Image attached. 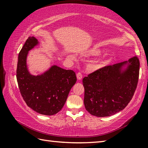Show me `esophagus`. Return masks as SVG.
Segmentation results:
<instances>
[{
	"instance_id": "obj_1",
	"label": "esophagus",
	"mask_w": 148,
	"mask_h": 148,
	"mask_svg": "<svg viewBox=\"0 0 148 148\" xmlns=\"http://www.w3.org/2000/svg\"><path fill=\"white\" fill-rule=\"evenodd\" d=\"M76 76H77V78L78 80H81L82 79V74L81 72H78V73L77 74Z\"/></svg>"
}]
</instances>
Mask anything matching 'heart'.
<instances>
[{
    "label": "heart",
    "mask_w": 148,
    "mask_h": 148,
    "mask_svg": "<svg viewBox=\"0 0 148 148\" xmlns=\"http://www.w3.org/2000/svg\"><path fill=\"white\" fill-rule=\"evenodd\" d=\"M89 53L93 56H97L101 53V50L97 48V47H94L92 48L91 50H89ZM108 62V55L105 54L104 56L97 58L96 60L92 62V63L91 65V68L92 71H98V70L101 69L103 68Z\"/></svg>",
    "instance_id": "obj_1"
}]
</instances>
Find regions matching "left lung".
<instances>
[{
    "label": "left lung",
    "instance_id": "obj_1",
    "mask_svg": "<svg viewBox=\"0 0 148 148\" xmlns=\"http://www.w3.org/2000/svg\"><path fill=\"white\" fill-rule=\"evenodd\" d=\"M139 69V59L133 57L84 77V102L87 111L92 116L107 117L123 110L136 89Z\"/></svg>",
    "mask_w": 148,
    "mask_h": 148
}]
</instances>
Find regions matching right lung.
Wrapping results in <instances>:
<instances>
[{
  "label": "right lung",
  "mask_w": 148,
  "mask_h": 148,
  "mask_svg": "<svg viewBox=\"0 0 148 148\" xmlns=\"http://www.w3.org/2000/svg\"><path fill=\"white\" fill-rule=\"evenodd\" d=\"M38 44L36 38L30 36L23 45L18 56L17 81L27 106L37 113L52 116L62 108L77 79L73 71L57 65L51 66L42 74H30L27 65V55Z\"/></svg>",
  "instance_id": "obj_1"
}]
</instances>
